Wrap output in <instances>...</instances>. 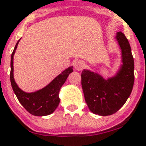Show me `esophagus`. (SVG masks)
Instances as JSON below:
<instances>
[{
  "label": "esophagus",
  "mask_w": 146,
  "mask_h": 146,
  "mask_svg": "<svg viewBox=\"0 0 146 146\" xmlns=\"http://www.w3.org/2000/svg\"><path fill=\"white\" fill-rule=\"evenodd\" d=\"M84 66H85V64L84 62L82 60H76L74 62V68L75 69L78 70V71H81L82 70L84 69Z\"/></svg>",
  "instance_id": "esophagus-1"
}]
</instances>
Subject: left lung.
Wrapping results in <instances>:
<instances>
[{
	"mask_svg": "<svg viewBox=\"0 0 146 146\" xmlns=\"http://www.w3.org/2000/svg\"><path fill=\"white\" fill-rule=\"evenodd\" d=\"M121 50V62L113 76L105 79L99 73L84 69L82 72V86L84 98L92 113L107 116L117 112L126 103L134 82V59L126 36H115Z\"/></svg>",
	"mask_w": 146,
	"mask_h": 146,
	"instance_id": "obj_1",
	"label": "left lung"
}]
</instances>
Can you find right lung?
I'll list each match as a JSON object with an SVG mask.
<instances>
[{"label": "right lung", "instance_id": "add662e5", "mask_svg": "<svg viewBox=\"0 0 146 146\" xmlns=\"http://www.w3.org/2000/svg\"><path fill=\"white\" fill-rule=\"evenodd\" d=\"M20 40L17 41L11 56V72L10 81L15 94L24 108L29 113L35 116H45L52 114L57 108L60 102L59 94L60 89L67 80L70 73L73 71V66H70L54 78L50 83L35 92H26L22 90L14 78V55L16 51Z\"/></svg>", "mask_w": 146, "mask_h": 146}]
</instances>
